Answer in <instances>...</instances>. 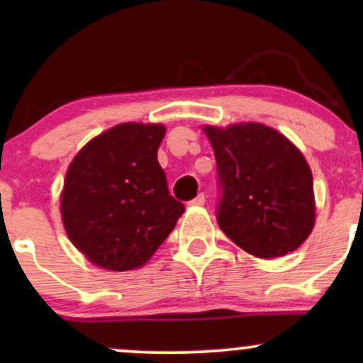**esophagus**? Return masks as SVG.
Instances as JSON below:
<instances>
[{
    "label": "esophagus",
    "instance_id": "1",
    "mask_svg": "<svg viewBox=\"0 0 363 363\" xmlns=\"http://www.w3.org/2000/svg\"><path fill=\"white\" fill-rule=\"evenodd\" d=\"M189 205H191V206H203V205H205V194L199 193V194L196 196V198L193 199V201L189 203Z\"/></svg>",
    "mask_w": 363,
    "mask_h": 363
}]
</instances>
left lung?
I'll list each match as a JSON object with an SVG mask.
<instances>
[{"label":"left lung","mask_w":363,"mask_h":363,"mask_svg":"<svg viewBox=\"0 0 363 363\" xmlns=\"http://www.w3.org/2000/svg\"><path fill=\"white\" fill-rule=\"evenodd\" d=\"M203 131L215 152L216 222L225 235L262 259L295 251L315 222L312 172L301 150L259 123Z\"/></svg>","instance_id":"1"}]
</instances>
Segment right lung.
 Segmentation results:
<instances>
[{
	"label": "right lung",
	"instance_id": "1",
	"mask_svg": "<svg viewBox=\"0 0 363 363\" xmlns=\"http://www.w3.org/2000/svg\"><path fill=\"white\" fill-rule=\"evenodd\" d=\"M164 135L162 124H118L89 141L69 164L62 225L74 247L104 269L143 266L184 213L157 160Z\"/></svg>",
	"mask_w": 363,
	"mask_h": 363
}]
</instances>
